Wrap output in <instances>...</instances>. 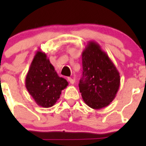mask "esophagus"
Masks as SVG:
<instances>
[{"label":"esophagus","instance_id":"obj_1","mask_svg":"<svg viewBox=\"0 0 146 146\" xmlns=\"http://www.w3.org/2000/svg\"><path fill=\"white\" fill-rule=\"evenodd\" d=\"M68 80H69V82H70L71 84L73 85L74 84V82H75V80H74V79H72V78H71V77H69V78H68Z\"/></svg>","mask_w":146,"mask_h":146}]
</instances>
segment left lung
<instances>
[{"label":"left lung","mask_w":146,"mask_h":146,"mask_svg":"<svg viewBox=\"0 0 146 146\" xmlns=\"http://www.w3.org/2000/svg\"><path fill=\"white\" fill-rule=\"evenodd\" d=\"M82 77L79 88L88 106L99 110L113 101L120 86V74L99 44L90 41L82 53Z\"/></svg>","instance_id":"left-lung-1"}]
</instances>
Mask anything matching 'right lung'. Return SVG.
Listing matches in <instances>:
<instances>
[{"instance_id": "right-lung-1", "label": "right lung", "mask_w": 146, "mask_h": 146, "mask_svg": "<svg viewBox=\"0 0 146 146\" xmlns=\"http://www.w3.org/2000/svg\"><path fill=\"white\" fill-rule=\"evenodd\" d=\"M68 82L55 72L47 55L38 50L25 77V87L38 106L48 108L60 98Z\"/></svg>"}]
</instances>
